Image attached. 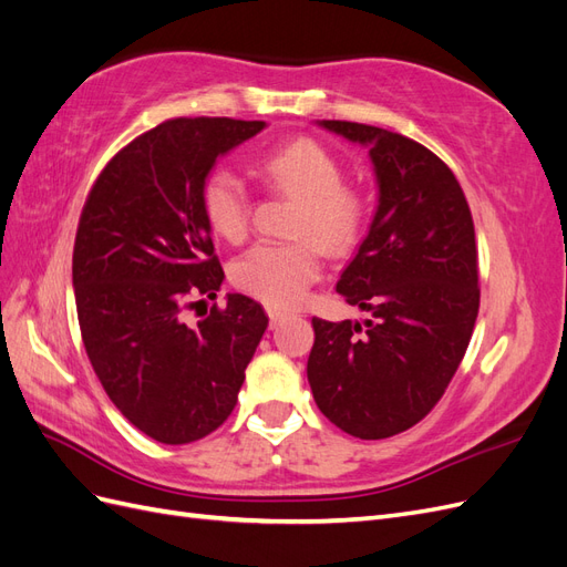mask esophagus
Listing matches in <instances>:
<instances>
[{
	"label": "esophagus",
	"instance_id": "34e87169",
	"mask_svg": "<svg viewBox=\"0 0 567 567\" xmlns=\"http://www.w3.org/2000/svg\"><path fill=\"white\" fill-rule=\"evenodd\" d=\"M267 315H269V323H271V329H277V326L286 319V315L284 312H279V310H271V307H269V310H267Z\"/></svg>",
	"mask_w": 567,
	"mask_h": 567
}]
</instances>
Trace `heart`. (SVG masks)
<instances>
[{
	"label": "heart",
	"mask_w": 567,
	"mask_h": 567,
	"mask_svg": "<svg viewBox=\"0 0 567 567\" xmlns=\"http://www.w3.org/2000/svg\"><path fill=\"white\" fill-rule=\"evenodd\" d=\"M265 182L300 203L293 234L312 241L331 255L354 246L362 229V198L342 186L340 163L315 140H298L265 158ZM203 215L210 229L238 241L246 236L250 219V194L234 173L217 167L200 188ZM310 241L255 244L231 265V281L248 296L271 307L298 305L319 279L321 260Z\"/></svg>",
	"instance_id": "obj_1"
}]
</instances>
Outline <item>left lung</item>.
<instances>
[{
    "label": "left lung",
    "instance_id": "1",
    "mask_svg": "<svg viewBox=\"0 0 567 567\" xmlns=\"http://www.w3.org/2000/svg\"><path fill=\"white\" fill-rule=\"evenodd\" d=\"M369 151L375 210L336 284L371 312L359 321L312 319L307 381L321 414L359 440L416 425L447 390L477 319L475 229L452 169L425 146L381 127L317 120Z\"/></svg>",
    "mask_w": 567,
    "mask_h": 567
}]
</instances>
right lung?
I'll use <instances>...</instances> for the list:
<instances>
[{
  "label": "right lung",
  "instance_id": "1",
  "mask_svg": "<svg viewBox=\"0 0 567 567\" xmlns=\"http://www.w3.org/2000/svg\"><path fill=\"white\" fill-rule=\"evenodd\" d=\"M262 120L177 117L136 136L84 203L73 288L90 362L111 402L163 444L196 442L227 421L267 331L260 302L227 293L198 323L184 310L225 281L200 188L217 158Z\"/></svg>",
  "mask_w": 567,
  "mask_h": 567
}]
</instances>
